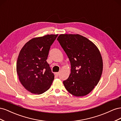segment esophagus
Instances as JSON below:
<instances>
[{
  "label": "esophagus",
  "mask_w": 121,
  "mask_h": 121,
  "mask_svg": "<svg viewBox=\"0 0 121 121\" xmlns=\"http://www.w3.org/2000/svg\"><path fill=\"white\" fill-rule=\"evenodd\" d=\"M55 75H56V76H58V75H60V73L59 72H57V73H55Z\"/></svg>",
  "instance_id": "1"
}]
</instances>
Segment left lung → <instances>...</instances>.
<instances>
[{"instance_id":"1","label":"left lung","mask_w":121,"mask_h":121,"mask_svg":"<svg viewBox=\"0 0 121 121\" xmlns=\"http://www.w3.org/2000/svg\"><path fill=\"white\" fill-rule=\"evenodd\" d=\"M57 40L71 65V74L63 82L65 89L76 96L86 95L101 76L103 62L99 50L92 42L79 34H60Z\"/></svg>"}]
</instances>
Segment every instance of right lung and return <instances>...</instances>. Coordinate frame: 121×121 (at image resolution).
<instances>
[{
  "label": "right lung",
  "instance_id": "1",
  "mask_svg": "<svg viewBox=\"0 0 121 121\" xmlns=\"http://www.w3.org/2000/svg\"><path fill=\"white\" fill-rule=\"evenodd\" d=\"M57 36L51 34L33 38L20 51L17 72L21 84L32 93H43L52 85L54 76L46 60Z\"/></svg>",
  "mask_w": 121,
  "mask_h": 121
}]
</instances>
